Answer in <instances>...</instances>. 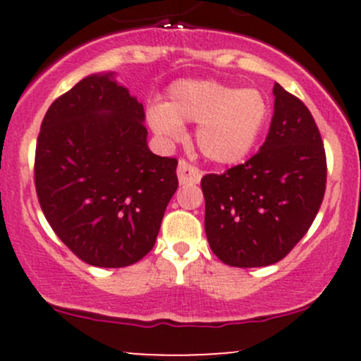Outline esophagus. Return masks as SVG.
Wrapping results in <instances>:
<instances>
[{
    "label": "esophagus",
    "mask_w": 361,
    "mask_h": 361,
    "mask_svg": "<svg viewBox=\"0 0 361 361\" xmlns=\"http://www.w3.org/2000/svg\"><path fill=\"white\" fill-rule=\"evenodd\" d=\"M200 178H202L200 169H197L190 163H186L185 159H180V163H178V180H180L181 185L198 183Z\"/></svg>",
    "instance_id": "1"
}]
</instances>
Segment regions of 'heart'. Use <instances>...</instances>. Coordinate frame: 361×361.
Instances as JSON below:
<instances>
[{
	"label": "heart",
	"instance_id": "obj_1",
	"mask_svg": "<svg viewBox=\"0 0 361 361\" xmlns=\"http://www.w3.org/2000/svg\"><path fill=\"white\" fill-rule=\"evenodd\" d=\"M270 117L267 97L215 80H183L168 88L166 102L147 111V123L163 140L185 134L183 122L197 123L202 154L219 166H233L251 154Z\"/></svg>",
	"mask_w": 361,
	"mask_h": 361
}]
</instances>
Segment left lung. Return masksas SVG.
Wrapping results in <instances>:
<instances>
[{"label":"left lung","instance_id":"8db88e82","mask_svg":"<svg viewBox=\"0 0 361 361\" xmlns=\"http://www.w3.org/2000/svg\"><path fill=\"white\" fill-rule=\"evenodd\" d=\"M267 140L251 159L202 178L210 250L238 268L283 259L322 204L326 152L307 106L276 82Z\"/></svg>","mask_w":361,"mask_h":361}]
</instances>
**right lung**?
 Here are the masks:
<instances>
[{"mask_svg":"<svg viewBox=\"0 0 361 361\" xmlns=\"http://www.w3.org/2000/svg\"><path fill=\"white\" fill-rule=\"evenodd\" d=\"M144 120L142 103L103 73L57 98L40 126V207L57 238L93 267L144 258L178 188V161L152 154Z\"/></svg>","mask_w":361,"mask_h":361,"instance_id":"add662e5","label":"right lung"}]
</instances>
